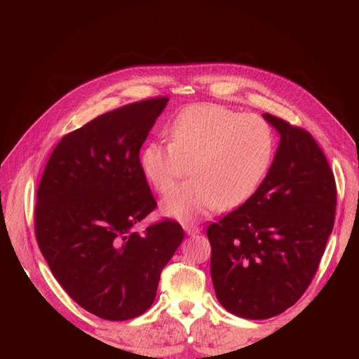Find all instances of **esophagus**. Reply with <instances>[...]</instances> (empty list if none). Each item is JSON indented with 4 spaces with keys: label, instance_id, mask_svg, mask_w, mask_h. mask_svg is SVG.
I'll list each match as a JSON object with an SVG mask.
<instances>
[{
    "label": "esophagus",
    "instance_id": "34e87169",
    "mask_svg": "<svg viewBox=\"0 0 359 359\" xmlns=\"http://www.w3.org/2000/svg\"><path fill=\"white\" fill-rule=\"evenodd\" d=\"M184 231H186L189 235H196L201 232V227L194 223H186L184 224Z\"/></svg>",
    "mask_w": 359,
    "mask_h": 359
}]
</instances>
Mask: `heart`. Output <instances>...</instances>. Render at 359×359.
Instances as JSON below:
<instances>
[{
    "mask_svg": "<svg viewBox=\"0 0 359 359\" xmlns=\"http://www.w3.org/2000/svg\"><path fill=\"white\" fill-rule=\"evenodd\" d=\"M170 140H153L140 154V169L158 193L163 212L189 220L222 206L232 210L253 196L266 177L276 139L268 121L214 103L181 111L169 127Z\"/></svg>",
    "mask_w": 359,
    "mask_h": 359,
    "instance_id": "heart-1",
    "label": "heart"
}]
</instances>
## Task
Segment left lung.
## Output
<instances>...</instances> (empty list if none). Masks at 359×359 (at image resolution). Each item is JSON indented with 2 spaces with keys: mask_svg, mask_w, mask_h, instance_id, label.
Wrapping results in <instances>:
<instances>
[{
  "mask_svg": "<svg viewBox=\"0 0 359 359\" xmlns=\"http://www.w3.org/2000/svg\"><path fill=\"white\" fill-rule=\"evenodd\" d=\"M264 118L280 133L273 165L252 198L206 229L215 295L244 319L277 316L302 297L335 220V178L316 140Z\"/></svg>",
  "mask_w": 359,
  "mask_h": 359,
  "instance_id": "1",
  "label": "left lung"
}]
</instances>
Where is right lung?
<instances>
[{
  "label": "right lung",
  "instance_id": "right-lung-1",
  "mask_svg": "<svg viewBox=\"0 0 359 359\" xmlns=\"http://www.w3.org/2000/svg\"><path fill=\"white\" fill-rule=\"evenodd\" d=\"M168 102L130 103L62 136L37 189L43 257L70 298L106 320L133 319L153 306L161 269L184 238L172 219L135 231L157 206L139 151Z\"/></svg>",
  "mask_w": 359,
  "mask_h": 359
}]
</instances>
